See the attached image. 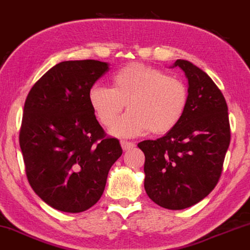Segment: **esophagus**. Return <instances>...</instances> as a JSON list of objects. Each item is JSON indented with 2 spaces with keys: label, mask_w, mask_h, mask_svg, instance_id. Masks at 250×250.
<instances>
[{
  "label": "esophagus",
  "mask_w": 250,
  "mask_h": 250,
  "mask_svg": "<svg viewBox=\"0 0 250 250\" xmlns=\"http://www.w3.org/2000/svg\"><path fill=\"white\" fill-rule=\"evenodd\" d=\"M120 145H122V148L124 150H130V149L134 148V147H135L134 143H131V141H125V140L122 141Z\"/></svg>",
  "instance_id": "obj_1"
}]
</instances>
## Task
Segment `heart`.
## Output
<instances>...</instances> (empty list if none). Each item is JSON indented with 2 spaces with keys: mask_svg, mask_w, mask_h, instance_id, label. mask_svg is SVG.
Here are the masks:
<instances>
[{
  "mask_svg": "<svg viewBox=\"0 0 250 250\" xmlns=\"http://www.w3.org/2000/svg\"><path fill=\"white\" fill-rule=\"evenodd\" d=\"M111 88L95 84L88 101L102 125L110 127L126 105L130 111L111 128L116 137L146 133L166 134L174 130L188 107L189 92L181 80L143 63H130L113 73Z\"/></svg>",
  "mask_w": 250,
  "mask_h": 250,
  "instance_id": "b5f03b06",
  "label": "heart"
}]
</instances>
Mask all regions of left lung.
I'll list each match as a JSON object with an SVG mask.
<instances>
[{
	"instance_id": "1",
	"label": "left lung",
	"mask_w": 250,
	"mask_h": 250,
	"mask_svg": "<svg viewBox=\"0 0 250 250\" xmlns=\"http://www.w3.org/2000/svg\"><path fill=\"white\" fill-rule=\"evenodd\" d=\"M189 101L174 130L138 147L145 154V190L154 203L183 210L204 199L219 181L230 141L229 109L219 88L190 61L178 59Z\"/></svg>"
}]
</instances>
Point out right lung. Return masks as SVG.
<instances>
[{
    "instance_id": "right-lung-1",
    "label": "right lung",
    "mask_w": 250,
    "mask_h": 250,
    "mask_svg": "<svg viewBox=\"0 0 250 250\" xmlns=\"http://www.w3.org/2000/svg\"><path fill=\"white\" fill-rule=\"evenodd\" d=\"M109 70L97 60L62 61L35 83L24 104L20 132L27 180L55 210L79 213L103 195L111 166L122 155L105 137L88 91Z\"/></svg>"
}]
</instances>
